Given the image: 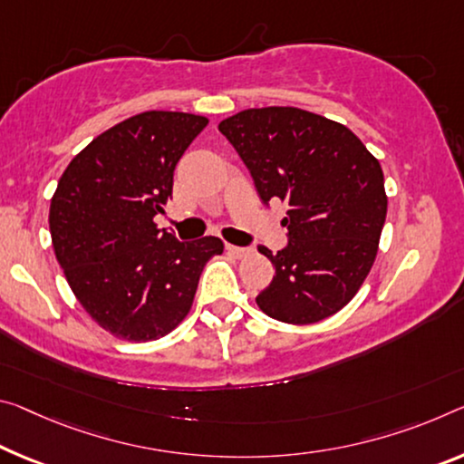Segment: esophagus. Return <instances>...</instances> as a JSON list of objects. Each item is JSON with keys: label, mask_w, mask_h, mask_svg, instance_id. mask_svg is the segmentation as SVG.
I'll return each mask as SVG.
<instances>
[{"label": "esophagus", "mask_w": 464, "mask_h": 464, "mask_svg": "<svg viewBox=\"0 0 464 464\" xmlns=\"http://www.w3.org/2000/svg\"><path fill=\"white\" fill-rule=\"evenodd\" d=\"M227 252H229V254L233 256V258H244V256L249 254V249H247V247H237V246L227 244Z\"/></svg>", "instance_id": "obj_1"}]
</instances>
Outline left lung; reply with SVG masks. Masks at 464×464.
I'll return each instance as SVG.
<instances>
[{
	"mask_svg": "<svg viewBox=\"0 0 464 464\" xmlns=\"http://www.w3.org/2000/svg\"><path fill=\"white\" fill-rule=\"evenodd\" d=\"M264 204H289V244L272 254L275 278L256 304L286 324L343 310L370 275L388 198L378 159L349 128L297 107L246 109L218 123Z\"/></svg>",
	"mask_w": 464,
	"mask_h": 464,
	"instance_id": "8db88e82",
	"label": "left lung"
}]
</instances>
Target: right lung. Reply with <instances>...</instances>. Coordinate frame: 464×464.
<instances>
[{
  "instance_id": "obj_1",
  "label": "right lung",
  "mask_w": 464,
  "mask_h": 464,
  "mask_svg": "<svg viewBox=\"0 0 464 464\" xmlns=\"http://www.w3.org/2000/svg\"><path fill=\"white\" fill-rule=\"evenodd\" d=\"M208 126L202 115L144 111L102 131L65 169L49 208L55 258L86 314L117 338L157 341L186 318L218 237L178 241L154 217L173 171Z\"/></svg>"
}]
</instances>
